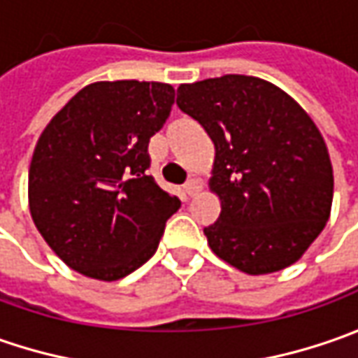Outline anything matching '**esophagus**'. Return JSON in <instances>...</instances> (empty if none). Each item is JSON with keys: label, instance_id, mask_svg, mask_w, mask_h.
I'll return each mask as SVG.
<instances>
[{"label": "esophagus", "instance_id": "34e87169", "mask_svg": "<svg viewBox=\"0 0 358 358\" xmlns=\"http://www.w3.org/2000/svg\"><path fill=\"white\" fill-rule=\"evenodd\" d=\"M183 191H185V195H189V197L197 195V193L201 191L199 179H189V181L185 183V187H183Z\"/></svg>", "mask_w": 358, "mask_h": 358}]
</instances>
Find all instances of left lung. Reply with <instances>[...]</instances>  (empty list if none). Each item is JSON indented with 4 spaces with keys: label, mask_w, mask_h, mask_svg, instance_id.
Returning a JSON list of instances; mask_svg holds the SVG:
<instances>
[{
    "label": "left lung",
    "mask_w": 358,
    "mask_h": 358,
    "mask_svg": "<svg viewBox=\"0 0 358 358\" xmlns=\"http://www.w3.org/2000/svg\"><path fill=\"white\" fill-rule=\"evenodd\" d=\"M179 109L215 145L209 189L221 201L203 229L219 259L247 275L296 263L333 205V165L321 131L265 79L223 76L177 87Z\"/></svg>",
    "instance_id": "left-lung-1"
}]
</instances>
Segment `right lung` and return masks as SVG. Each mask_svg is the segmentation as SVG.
I'll return each mask as SVG.
<instances>
[{"instance_id": "1", "label": "right lung", "mask_w": 358, "mask_h": 358, "mask_svg": "<svg viewBox=\"0 0 358 358\" xmlns=\"http://www.w3.org/2000/svg\"><path fill=\"white\" fill-rule=\"evenodd\" d=\"M173 101L169 83L97 81L77 91L39 135L29 211L69 268L117 281L157 251L181 201L147 175V147Z\"/></svg>"}]
</instances>
